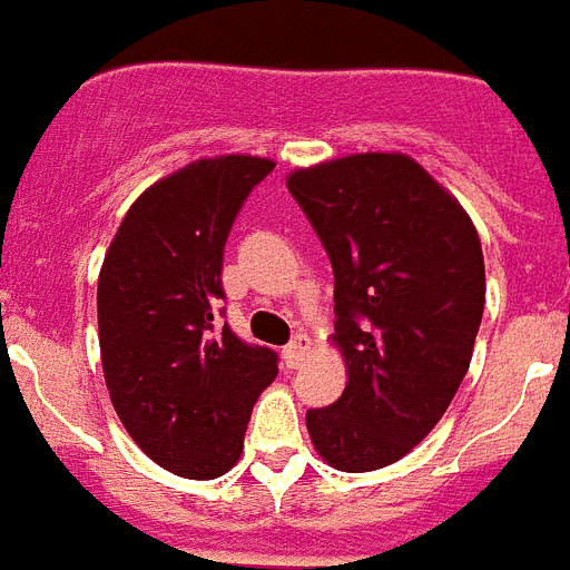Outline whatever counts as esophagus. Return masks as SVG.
Returning a JSON list of instances; mask_svg holds the SVG:
<instances>
[{
    "label": "esophagus",
    "instance_id": "obj_1",
    "mask_svg": "<svg viewBox=\"0 0 570 570\" xmlns=\"http://www.w3.org/2000/svg\"><path fill=\"white\" fill-rule=\"evenodd\" d=\"M304 357H307V345H304V340L289 342V345L284 348V365H286V368H298V365L304 363Z\"/></svg>",
    "mask_w": 570,
    "mask_h": 570
}]
</instances>
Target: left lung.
Wrapping results in <instances>:
<instances>
[{
	"mask_svg": "<svg viewBox=\"0 0 570 570\" xmlns=\"http://www.w3.org/2000/svg\"><path fill=\"white\" fill-rule=\"evenodd\" d=\"M286 187L331 257L348 368L340 401L307 410L309 439L333 469H383L436 428L469 372L485 304L478 228L397 151L295 169Z\"/></svg>",
	"mask_w": 570,
	"mask_h": 570,
	"instance_id": "obj_1",
	"label": "left lung"
}]
</instances>
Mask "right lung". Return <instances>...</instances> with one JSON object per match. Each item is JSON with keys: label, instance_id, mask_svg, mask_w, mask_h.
<instances>
[{"label": "right lung", "instance_id": "obj_1", "mask_svg": "<svg viewBox=\"0 0 570 570\" xmlns=\"http://www.w3.org/2000/svg\"><path fill=\"white\" fill-rule=\"evenodd\" d=\"M275 169L205 157L151 184L125 213L99 272V348L110 404L146 456L187 480L234 469L277 354L248 345L213 304L239 207Z\"/></svg>", "mask_w": 570, "mask_h": 570}]
</instances>
